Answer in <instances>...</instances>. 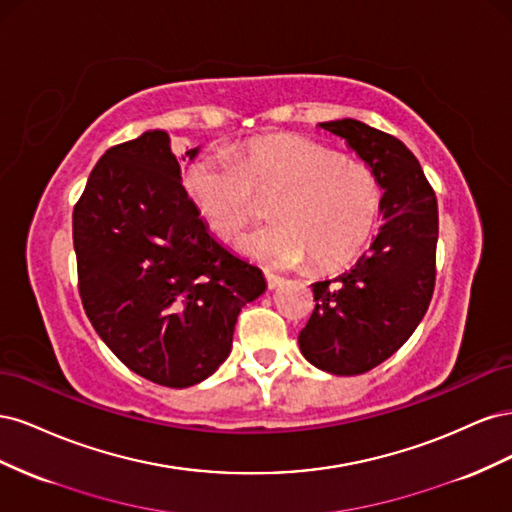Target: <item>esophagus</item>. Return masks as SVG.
<instances>
[{
    "mask_svg": "<svg viewBox=\"0 0 512 512\" xmlns=\"http://www.w3.org/2000/svg\"><path fill=\"white\" fill-rule=\"evenodd\" d=\"M265 277H267V286H269V290H275V288H280L286 280L282 275H275V273H265Z\"/></svg>",
    "mask_w": 512,
    "mask_h": 512,
    "instance_id": "esophagus-1",
    "label": "esophagus"
}]
</instances>
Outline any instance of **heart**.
Returning <instances> with one entry per match:
<instances>
[{"label": "heart", "mask_w": 512, "mask_h": 512, "mask_svg": "<svg viewBox=\"0 0 512 512\" xmlns=\"http://www.w3.org/2000/svg\"><path fill=\"white\" fill-rule=\"evenodd\" d=\"M185 194L207 228L224 243L241 239L258 215L256 196L278 192L275 222L243 243L269 267H342L376 228L382 192L369 168L344 162L301 136L258 138L235 151L215 149L194 160Z\"/></svg>", "instance_id": "1"}]
</instances>
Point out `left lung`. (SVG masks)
<instances>
[{
    "instance_id": "1",
    "label": "left lung",
    "mask_w": 512,
    "mask_h": 512,
    "mask_svg": "<svg viewBox=\"0 0 512 512\" xmlns=\"http://www.w3.org/2000/svg\"><path fill=\"white\" fill-rule=\"evenodd\" d=\"M374 173L382 226L369 250L335 280L314 282L316 307L299 333L314 367L356 376L389 359L423 320L436 284L438 203L412 151L356 119L318 123Z\"/></svg>"
}]
</instances>
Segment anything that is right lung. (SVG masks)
Wrapping results in <instances>:
<instances>
[{
	"instance_id": "1",
	"label": "right lung",
	"mask_w": 512,
	"mask_h": 512,
	"mask_svg": "<svg viewBox=\"0 0 512 512\" xmlns=\"http://www.w3.org/2000/svg\"><path fill=\"white\" fill-rule=\"evenodd\" d=\"M181 181L168 132L147 130L104 153L72 213L96 333L134 374L170 389L228 359L241 307L267 290L258 267L211 235Z\"/></svg>"
}]
</instances>
